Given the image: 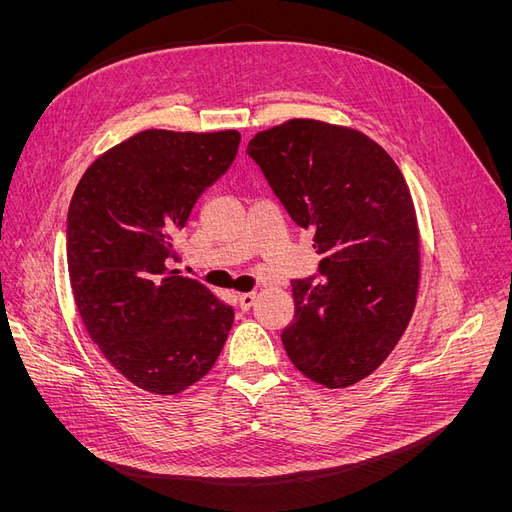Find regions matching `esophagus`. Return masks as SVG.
<instances>
[{
	"label": "esophagus",
	"mask_w": 512,
	"mask_h": 512,
	"mask_svg": "<svg viewBox=\"0 0 512 512\" xmlns=\"http://www.w3.org/2000/svg\"><path fill=\"white\" fill-rule=\"evenodd\" d=\"M254 303H256V292H243V294H239L241 309H250Z\"/></svg>",
	"instance_id": "34e87169"
}]
</instances>
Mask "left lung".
<instances>
[{
	"label": "left lung",
	"instance_id": "obj_1",
	"mask_svg": "<svg viewBox=\"0 0 512 512\" xmlns=\"http://www.w3.org/2000/svg\"><path fill=\"white\" fill-rule=\"evenodd\" d=\"M247 153L322 256L320 280L292 282L286 354L305 378L346 389L384 363L414 312L421 232L408 183L367 134L318 119L262 130Z\"/></svg>",
	"mask_w": 512,
	"mask_h": 512
}]
</instances>
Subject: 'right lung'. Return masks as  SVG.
I'll return each mask as SVG.
<instances>
[{
    "mask_svg": "<svg viewBox=\"0 0 512 512\" xmlns=\"http://www.w3.org/2000/svg\"><path fill=\"white\" fill-rule=\"evenodd\" d=\"M241 134L143 130L91 162L68 211L72 297L104 359L138 389L179 395L218 361L235 312L168 269L192 207Z\"/></svg>",
    "mask_w": 512,
    "mask_h": 512,
    "instance_id": "1",
    "label": "right lung"
}]
</instances>
